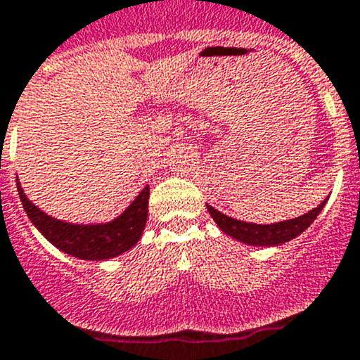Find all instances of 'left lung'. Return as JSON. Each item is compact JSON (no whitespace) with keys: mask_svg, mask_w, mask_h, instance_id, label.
<instances>
[{"mask_svg":"<svg viewBox=\"0 0 360 360\" xmlns=\"http://www.w3.org/2000/svg\"><path fill=\"white\" fill-rule=\"evenodd\" d=\"M325 202H327V199L320 206L314 207L309 213L302 214V217L291 218V220L286 221H277V224H270V226L234 220V218L227 217V214H221L213 206H207V211H210L213 220L218 224V227L226 234L233 236L234 240L243 241L247 245H254V247H274V245L286 243V241L293 240L298 234L304 233L312 221L316 220L320 211L323 210Z\"/></svg>","mask_w":360,"mask_h":360,"instance_id":"1","label":"left lung"}]
</instances>
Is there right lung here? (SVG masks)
<instances>
[{"label": "right lung", "mask_w": 360, "mask_h": 360, "mask_svg": "<svg viewBox=\"0 0 360 360\" xmlns=\"http://www.w3.org/2000/svg\"><path fill=\"white\" fill-rule=\"evenodd\" d=\"M18 191L26 214L33 221V226L42 233V236L62 252L79 259L104 261L120 256L140 240L146 229L149 186L140 191V195L119 218L110 224H97V226H74L56 220L26 199L19 181Z\"/></svg>", "instance_id": "right-lung-1"}]
</instances>
